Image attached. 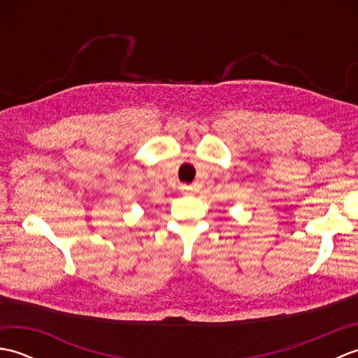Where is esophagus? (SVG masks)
Masks as SVG:
<instances>
[{"label":"esophagus","mask_w":358,"mask_h":358,"mask_svg":"<svg viewBox=\"0 0 358 358\" xmlns=\"http://www.w3.org/2000/svg\"><path fill=\"white\" fill-rule=\"evenodd\" d=\"M180 191L183 192V194H192V186H187V185H183V186H180Z\"/></svg>","instance_id":"obj_1"}]
</instances>
